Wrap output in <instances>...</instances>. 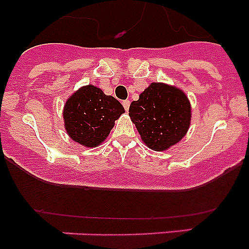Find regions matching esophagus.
Returning a JSON list of instances; mask_svg holds the SVG:
<instances>
[{
  "instance_id": "34e87169",
  "label": "esophagus",
  "mask_w": 249,
  "mask_h": 249,
  "mask_svg": "<svg viewBox=\"0 0 249 249\" xmlns=\"http://www.w3.org/2000/svg\"><path fill=\"white\" fill-rule=\"evenodd\" d=\"M129 100H124V101H122V105H123V107H124V109H126V111H128V108H129Z\"/></svg>"
}]
</instances>
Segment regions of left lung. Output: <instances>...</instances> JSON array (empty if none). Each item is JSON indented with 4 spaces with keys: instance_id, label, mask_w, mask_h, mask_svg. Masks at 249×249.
<instances>
[{
    "instance_id": "8db88e82",
    "label": "left lung",
    "mask_w": 249,
    "mask_h": 249,
    "mask_svg": "<svg viewBox=\"0 0 249 249\" xmlns=\"http://www.w3.org/2000/svg\"><path fill=\"white\" fill-rule=\"evenodd\" d=\"M129 117L148 148L167 151L186 136L192 107L187 94L176 86L152 82L129 106Z\"/></svg>"
}]
</instances>
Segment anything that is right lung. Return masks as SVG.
I'll list each match as a JSON object with an SVG mask.
<instances>
[{
  "instance_id": "obj_1",
  "label": "right lung",
  "mask_w": 249,
  "mask_h": 249,
  "mask_svg": "<svg viewBox=\"0 0 249 249\" xmlns=\"http://www.w3.org/2000/svg\"><path fill=\"white\" fill-rule=\"evenodd\" d=\"M124 113L123 106L93 85L83 86L63 106L65 129L71 140L85 147H98L109 136L114 121Z\"/></svg>"
}]
</instances>
